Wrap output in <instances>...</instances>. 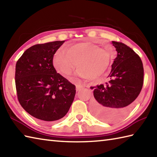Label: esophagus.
<instances>
[{"label": "esophagus", "mask_w": 157, "mask_h": 157, "mask_svg": "<svg viewBox=\"0 0 157 157\" xmlns=\"http://www.w3.org/2000/svg\"><path fill=\"white\" fill-rule=\"evenodd\" d=\"M83 87H85V85H83V84H77L76 85V91L78 92L79 90H80L81 88H82Z\"/></svg>", "instance_id": "34e87169"}]
</instances>
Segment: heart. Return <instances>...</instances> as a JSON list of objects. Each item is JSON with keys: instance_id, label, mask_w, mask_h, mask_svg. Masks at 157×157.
<instances>
[{"instance_id": "heart-1", "label": "heart", "mask_w": 157, "mask_h": 157, "mask_svg": "<svg viewBox=\"0 0 157 157\" xmlns=\"http://www.w3.org/2000/svg\"><path fill=\"white\" fill-rule=\"evenodd\" d=\"M111 56L109 52L88 43L67 45L54 54L53 64L58 72L69 76L76 67L77 75L94 80L105 73Z\"/></svg>"}]
</instances>
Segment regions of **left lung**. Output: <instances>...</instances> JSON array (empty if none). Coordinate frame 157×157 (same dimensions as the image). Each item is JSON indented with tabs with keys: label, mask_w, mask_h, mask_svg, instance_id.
<instances>
[{
	"label": "left lung",
	"mask_w": 157,
	"mask_h": 157,
	"mask_svg": "<svg viewBox=\"0 0 157 157\" xmlns=\"http://www.w3.org/2000/svg\"><path fill=\"white\" fill-rule=\"evenodd\" d=\"M117 56L112 64L111 78L105 85L91 86L94 99L92 113L97 118L114 122L133 108L143 86L144 67L140 57L121 42L112 41Z\"/></svg>",
	"instance_id": "obj_1"
}]
</instances>
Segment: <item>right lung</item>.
Instances as JSON below:
<instances>
[{"label":"right lung","instance_id":"1","mask_svg":"<svg viewBox=\"0 0 157 157\" xmlns=\"http://www.w3.org/2000/svg\"><path fill=\"white\" fill-rule=\"evenodd\" d=\"M64 41L36 44L24 52L15 66L18 101L26 111L42 122H55L68 112L75 86L56 72L53 58Z\"/></svg>","mask_w":157,"mask_h":157}]
</instances>
